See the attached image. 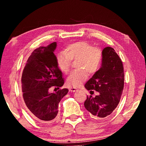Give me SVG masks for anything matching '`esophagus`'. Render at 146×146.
Segmentation results:
<instances>
[{
	"instance_id": "1",
	"label": "esophagus",
	"mask_w": 146,
	"mask_h": 146,
	"mask_svg": "<svg viewBox=\"0 0 146 146\" xmlns=\"http://www.w3.org/2000/svg\"><path fill=\"white\" fill-rule=\"evenodd\" d=\"M78 90L76 88H71L70 89V91H71V92H75L76 91H77Z\"/></svg>"
}]
</instances>
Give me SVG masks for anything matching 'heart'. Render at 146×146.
<instances>
[{
  "label": "heart",
  "instance_id": "heart-1",
  "mask_svg": "<svg viewBox=\"0 0 146 146\" xmlns=\"http://www.w3.org/2000/svg\"><path fill=\"white\" fill-rule=\"evenodd\" d=\"M104 58L102 49L93 46L87 41H78L66 46L65 51L59 52L56 61L59 69L64 73L70 71L71 61L78 60L76 68L67 78V84L76 88L88 78V73L93 75L100 70Z\"/></svg>",
  "mask_w": 146,
  "mask_h": 146
}]
</instances>
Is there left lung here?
Returning <instances> with one entry per match:
<instances>
[{"instance_id": "8db88e82", "label": "left lung", "mask_w": 146, "mask_h": 146, "mask_svg": "<svg viewBox=\"0 0 146 146\" xmlns=\"http://www.w3.org/2000/svg\"><path fill=\"white\" fill-rule=\"evenodd\" d=\"M102 66L84 87L90 91L98 92L95 97L87 96L84 107L93 118H103L111 114L120 102L124 86L123 65L115 49L106 47L103 49Z\"/></svg>"}]
</instances>
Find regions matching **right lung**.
Returning <instances> with one entry per match:
<instances>
[{
  "label": "right lung",
  "mask_w": 146,
  "mask_h": 146,
  "mask_svg": "<svg viewBox=\"0 0 146 146\" xmlns=\"http://www.w3.org/2000/svg\"><path fill=\"white\" fill-rule=\"evenodd\" d=\"M56 47L55 42L35 49L22 74L23 97L28 112L32 117L44 123L55 119L58 104L68 92V89L64 88L49 93L51 88L59 89L64 83L53 53Z\"/></svg>",
  "instance_id": "right-lung-1"
}]
</instances>
